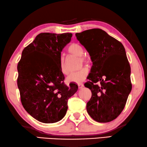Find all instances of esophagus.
<instances>
[{
    "instance_id": "obj_1",
    "label": "esophagus",
    "mask_w": 147,
    "mask_h": 147,
    "mask_svg": "<svg viewBox=\"0 0 147 147\" xmlns=\"http://www.w3.org/2000/svg\"><path fill=\"white\" fill-rule=\"evenodd\" d=\"M84 86V85L83 83H79L78 84V88H79V89H81V88H82Z\"/></svg>"
}]
</instances>
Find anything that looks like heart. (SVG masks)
Listing matches in <instances>:
<instances>
[{
	"mask_svg": "<svg viewBox=\"0 0 147 147\" xmlns=\"http://www.w3.org/2000/svg\"><path fill=\"white\" fill-rule=\"evenodd\" d=\"M68 51L69 54L74 56L79 57L80 59V63L89 64L90 61V58L83 54L84 49L81 45L76 43H73L68 48ZM60 66H61V70L64 74H67V70L66 68V64H65V59L63 57L61 58L60 60ZM88 69L84 67L79 71L72 72L67 77L66 81L68 83H80L85 80L86 76L88 75Z\"/></svg>",
	"mask_w": 147,
	"mask_h": 147,
	"instance_id": "b5f03b06",
	"label": "heart"
}]
</instances>
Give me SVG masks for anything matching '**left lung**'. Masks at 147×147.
Segmentation results:
<instances>
[{
    "label": "left lung",
    "instance_id": "left-lung-1",
    "mask_svg": "<svg viewBox=\"0 0 147 147\" xmlns=\"http://www.w3.org/2000/svg\"><path fill=\"white\" fill-rule=\"evenodd\" d=\"M92 61L85 86L92 92L88 115L98 122L113 121L121 113L131 90V68L121 42L100 28L76 33Z\"/></svg>",
    "mask_w": 147,
    "mask_h": 147
}]
</instances>
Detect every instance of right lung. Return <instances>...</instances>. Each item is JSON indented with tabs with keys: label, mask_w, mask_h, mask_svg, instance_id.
Here are the masks:
<instances>
[{
	"label": "right lung",
	"mask_w": 147,
	"mask_h": 147,
	"mask_svg": "<svg viewBox=\"0 0 147 147\" xmlns=\"http://www.w3.org/2000/svg\"><path fill=\"white\" fill-rule=\"evenodd\" d=\"M71 33H40L23 49L18 64V86L26 112L37 121L54 123L68 109V100L78 86L64 84L61 70V52L70 42Z\"/></svg>",
	"instance_id": "right-lung-1"
}]
</instances>
